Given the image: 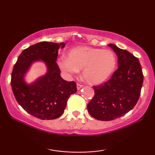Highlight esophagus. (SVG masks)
<instances>
[{"mask_svg":"<svg viewBox=\"0 0 155 155\" xmlns=\"http://www.w3.org/2000/svg\"><path fill=\"white\" fill-rule=\"evenodd\" d=\"M82 87H83V85H82V84H79V83H77V89H78V90H80V89L82 88Z\"/></svg>","mask_w":155,"mask_h":155,"instance_id":"esophagus-1","label":"esophagus"}]
</instances>
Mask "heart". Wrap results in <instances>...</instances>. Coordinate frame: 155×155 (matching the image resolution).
<instances>
[{"instance_id": "heart-1", "label": "heart", "mask_w": 155, "mask_h": 155, "mask_svg": "<svg viewBox=\"0 0 155 155\" xmlns=\"http://www.w3.org/2000/svg\"><path fill=\"white\" fill-rule=\"evenodd\" d=\"M59 68L68 76L78 73L90 84H99L107 80L115 70L116 59L109 50L87 46H77L68 52V57H61L57 61Z\"/></svg>"}]
</instances>
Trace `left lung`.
<instances>
[{"label":"left lung","mask_w":155,"mask_h":155,"mask_svg":"<svg viewBox=\"0 0 155 155\" xmlns=\"http://www.w3.org/2000/svg\"><path fill=\"white\" fill-rule=\"evenodd\" d=\"M109 46L117 55L118 68L108 81L93 86L94 95L87 104L90 115L99 120L116 119L133 109L143 83L138 58L114 44Z\"/></svg>","instance_id":"1"}]
</instances>
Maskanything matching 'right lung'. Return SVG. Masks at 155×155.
Returning <instances> with one entry per match:
<instances>
[{"mask_svg":"<svg viewBox=\"0 0 155 155\" xmlns=\"http://www.w3.org/2000/svg\"><path fill=\"white\" fill-rule=\"evenodd\" d=\"M65 45L63 42L47 41L31 45L22 51L12 69L10 82L17 101L27 113L41 120L60 117L70 96L77 92L75 82H68L61 77L56 63L58 50ZM36 60L46 63L48 73L32 84L27 85L24 76Z\"/></svg>","mask_w":155,"mask_h":155,"instance_id":"1","label":"right lung"}]
</instances>
